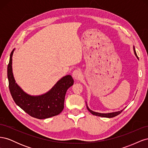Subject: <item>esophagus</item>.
<instances>
[{"label": "esophagus", "instance_id": "esophagus-1", "mask_svg": "<svg viewBox=\"0 0 148 148\" xmlns=\"http://www.w3.org/2000/svg\"><path fill=\"white\" fill-rule=\"evenodd\" d=\"M82 71L79 69H77V70L73 71V72L72 73V76L75 79H79L82 77Z\"/></svg>", "mask_w": 148, "mask_h": 148}]
</instances>
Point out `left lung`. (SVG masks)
<instances>
[{
	"label": "left lung",
	"instance_id": "obj_1",
	"mask_svg": "<svg viewBox=\"0 0 148 148\" xmlns=\"http://www.w3.org/2000/svg\"><path fill=\"white\" fill-rule=\"evenodd\" d=\"M133 50H134V52H135V56H136V57L138 59V57L137 56V54H136V51H135V47L133 46ZM86 107L88 110L90 112L95 115H96V116H99V117H107V118H112V117H115V116H117L118 115H119L122 112L123 110H120V111H118V112H112V113H107V114H102V113H98V112H94L91 110H90L89 109V107H88V106L86 105Z\"/></svg>",
	"mask_w": 148,
	"mask_h": 148
}]
</instances>
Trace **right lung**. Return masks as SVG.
Returning a JSON list of instances; mask_svg holds the SVG:
<instances>
[{"label":"right lung","instance_id":"1","mask_svg":"<svg viewBox=\"0 0 148 148\" xmlns=\"http://www.w3.org/2000/svg\"><path fill=\"white\" fill-rule=\"evenodd\" d=\"M12 51L7 66V77L10 92L16 104L30 116L45 119L59 115L63 110L66 92L73 84L71 75H66L57 82L50 91L40 96H30L25 92L15 83L12 72Z\"/></svg>","mask_w":148,"mask_h":148}]
</instances>
